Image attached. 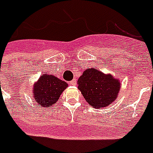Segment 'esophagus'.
Returning <instances> with one entry per match:
<instances>
[{
  "label": "esophagus",
  "mask_w": 153,
  "mask_h": 153,
  "mask_svg": "<svg viewBox=\"0 0 153 153\" xmlns=\"http://www.w3.org/2000/svg\"><path fill=\"white\" fill-rule=\"evenodd\" d=\"M76 82H77L76 79H74L72 81H71L70 85H76Z\"/></svg>",
  "instance_id": "1"
}]
</instances>
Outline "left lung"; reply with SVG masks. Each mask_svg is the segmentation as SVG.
Listing matches in <instances>:
<instances>
[{"label":"left lung","instance_id":"obj_1","mask_svg":"<svg viewBox=\"0 0 153 153\" xmlns=\"http://www.w3.org/2000/svg\"><path fill=\"white\" fill-rule=\"evenodd\" d=\"M78 88L90 106L101 108L108 106L118 97L120 81L91 68L84 71L79 77Z\"/></svg>","mask_w":153,"mask_h":153}]
</instances>
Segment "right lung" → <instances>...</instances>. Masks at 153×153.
I'll list each match as a JSON object with an SVG mask.
<instances>
[{
  "instance_id": "add662e5",
  "label": "right lung",
  "mask_w": 153,
  "mask_h": 153,
  "mask_svg": "<svg viewBox=\"0 0 153 153\" xmlns=\"http://www.w3.org/2000/svg\"><path fill=\"white\" fill-rule=\"evenodd\" d=\"M68 85L53 74H44L34 83L33 97L38 107H48L56 105L59 96Z\"/></svg>"
}]
</instances>
